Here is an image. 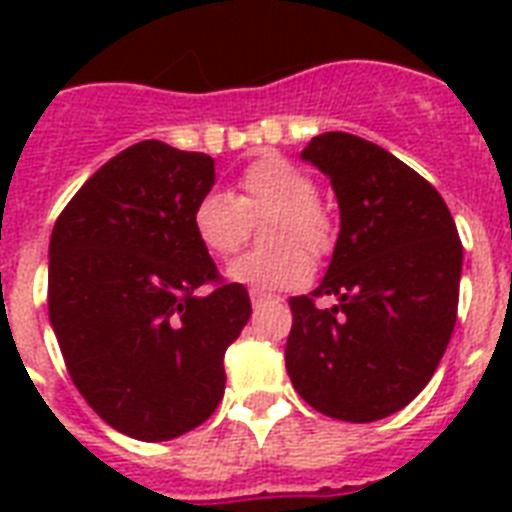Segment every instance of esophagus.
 I'll return each instance as SVG.
<instances>
[{
	"label": "esophagus",
	"instance_id": "obj_1",
	"mask_svg": "<svg viewBox=\"0 0 512 512\" xmlns=\"http://www.w3.org/2000/svg\"><path fill=\"white\" fill-rule=\"evenodd\" d=\"M249 300H252V305H263L276 300V297H273L271 292H263V289H252V292H249Z\"/></svg>",
	"mask_w": 512,
	"mask_h": 512
}]
</instances>
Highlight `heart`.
<instances>
[{
  "label": "heart",
  "mask_w": 512,
  "mask_h": 512,
  "mask_svg": "<svg viewBox=\"0 0 512 512\" xmlns=\"http://www.w3.org/2000/svg\"><path fill=\"white\" fill-rule=\"evenodd\" d=\"M263 223L271 249L249 252L228 268L236 284L252 289H292L311 279V257L335 247V220L316 199L308 172L279 154L257 156L241 170L236 191H207L191 212L193 236L212 257L228 260L249 239V228Z\"/></svg>",
  "instance_id": "1"
}]
</instances>
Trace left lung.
<instances>
[{
	"mask_svg": "<svg viewBox=\"0 0 512 512\" xmlns=\"http://www.w3.org/2000/svg\"><path fill=\"white\" fill-rule=\"evenodd\" d=\"M303 159L332 180L340 236L319 287L289 297V380L327 417L382 420L428 385L449 345L460 233L441 193L377 143L324 132ZM327 294L341 303L316 306Z\"/></svg>",
	"mask_w": 512,
	"mask_h": 512,
	"instance_id": "obj_1",
	"label": "left lung"
}]
</instances>
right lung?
<instances>
[{"label": "right lung", "mask_w": 512, "mask_h": 512, "mask_svg": "<svg viewBox=\"0 0 512 512\" xmlns=\"http://www.w3.org/2000/svg\"><path fill=\"white\" fill-rule=\"evenodd\" d=\"M215 159L143 140L108 159L60 212L47 305L76 390L138 441H170L209 420L225 350L252 316L191 228Z\"/></svg>", "instance_id": "1"}]
</instances>
